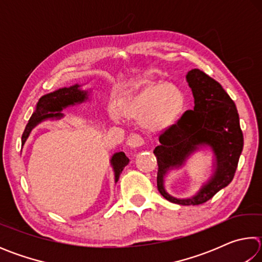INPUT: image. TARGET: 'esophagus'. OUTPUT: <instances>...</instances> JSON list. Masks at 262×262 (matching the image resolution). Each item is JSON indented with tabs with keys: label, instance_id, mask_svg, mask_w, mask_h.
Here are the masks:
<instances>
[{
	"label": "esophagus",
	"instance_id": "34e87169",
	"mask_svg": "<svg viewBox=\"0 0 262 262\" xmlns=\"http://www.w3.org/2000/svg\"><path fill=\"white\" fill-rule=\"evenodd\" d=\"M143 144V139L140 135H132L128 137L127 140V145L129 148H137L141 147Z\"/></svg>",
	"mask_w": 262,
	"mask_h": 262
}]
</instances>
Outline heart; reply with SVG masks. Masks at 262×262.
<instances>
[{"instance_id":"1","label":"heart","mask_w":262,"mask_h":262,"mask_svg":"<svg viewBox=\"0 0 262 262\" xmlns=\"http://www.w3.org/2000/svg\"><path fill=\"white\" fill-rule=\"evenodd\" d=\"M187 97L179 86L166 82H144L108 106L113 120H140L150 134H161L173 127L184 114Z\"/></svg>"}]
</instances>
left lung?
Wrapping results in <instances>:
<instances>
[{"label":"left lung","mask_w":262,"mask_h":262,"mask_svg":"<svg viewBox=\"0 0 262 262\" xmlns=\"http://www.w3.org/2000/svg\"><path fill=\"white\" fill-rule=\"evenodd\" d=\"M186 81L194 97L193 111L185 112L173 127L159 136L154 150L157 158V187L167 201L181 206L201 205L231 183L243 151L244 137L233 100L221 84L200 69H192ZM210 147L214 155L211 178L192 197L180 199L165 189V176L184 166L199 149Z\"/></svg>","instance_id":"8db88e82"}]
</instances>
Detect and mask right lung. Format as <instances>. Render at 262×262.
Masks as SVG:
<instances>
[{"label":"right lung","instance_id":"obj_1","mask_svg":"<svg viewBox=\"0 0 262 262\" xmlns=\"http://www.w3.org/2000/svg\"><path fill=\"white\" fill-rule=\"evenodd\" d=\"M90 91L82 90L79 84H74L72 86L61 88L51 92V94L43 95L35 106V110L30 118L25 130L21 135V144H25L26 140L35 126L46 120H60L64 117L62 111L89 100ZM111 165L114 171V181L117 183L121 172L125 166L129 163V159L126 157L125 152H115L112 158L110 159Z\"/></svg>","mask_w":262,"mask_h":262}]
</instances>
